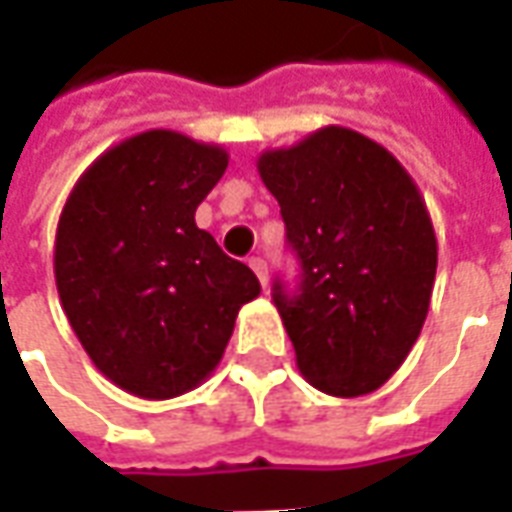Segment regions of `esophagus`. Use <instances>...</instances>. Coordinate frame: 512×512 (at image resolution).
Masks as SVG:
<instances>
[{"mask_svg":"<svg viewBox=\"0 0 512 512\" xmlns=\"http://www.w3.org/2000/svg\"><path fill=\"white\" fill-rule=\"evenodd\" d=\"M249 266H252V271H255V274H257V279L263 282V288H266V285H268V266H266V260H263V257H252V260H249Z\"/></svg>","mask_w":512,"mask_h":512,"instance_id":"1","label":"esophagus"}]
</instances>
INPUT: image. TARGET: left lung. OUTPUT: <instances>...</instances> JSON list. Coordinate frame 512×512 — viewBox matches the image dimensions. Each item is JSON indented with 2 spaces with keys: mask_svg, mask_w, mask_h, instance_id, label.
Masks as SVG:
<instances>
[{
  "mask_svg": "<svg viewBox=\"0 0 512 512\" xmlns=\"http://www.w3.org/2000/svg\"><path fill=\"white\" fill-rule=\"evenodd\" d=\"M301 260V293L274 285L301 376L362 397L406 362L428 318L439 244L419 186L376 139L326 126L257 156Z\"/></svg>",
  "mask_w": 512,
  "mask_h": 512,
  "instance_id": "8db88e82",
  "label": "left lung"
}]
</instances>
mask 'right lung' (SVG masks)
Returning <instances> with one entry per match:
<instances>
[{
    "mask_svg": "<svg viewBox=\"0 0 512 512\" xmlns=\"http://www.w3.org/2000/svg\"><path fill=\"white\" fill-rule=\"evenodd\" d=\"M227 150L169 128L117 142L73 183L54 238V282L98 373L142 400L186 395L219 367L238 310L260 296L194 213Z\"/></svg>",
    "mask_w": 512,
    "mask_h": 512,
    "instance_id": "obj_1",
    "label": "right lung"
}]
</instances>
